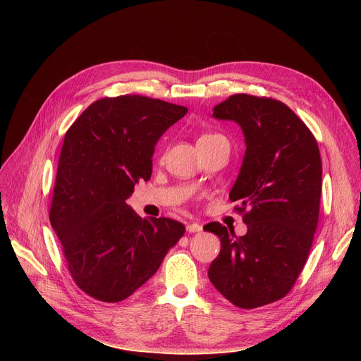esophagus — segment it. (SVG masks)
<instances>
[{"instance_id":"34e87169","label":"esophagus","mask_w":361,"mask_h":361,"mask_svg":"<svg viewBox=\"0 0 361 361\" xmlns=\"http://www.w3.org/2000/svg\"><path fill=\"white\" fill-rule=\"evenodd\" d=\"M185 228L188 233H199V231H202V225L197 222H193V224H187Z\"/></svg>"}]
</instances>
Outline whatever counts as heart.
Instances as JSON below:
<instances>
[{
	"instance_id": "heart-1",
	"label": "heart",
	"mask_w": 361,
	"mask_h": 361,
	"mask_svg": "<svg viewBox=\"0 0 361 361\" xmlns=\"http://www.w3.org/2000/svg\"><path fill=\"white\" fill-rule=\"evenodd\" d=\"M219 137V135H202L199 137V140H212V139H216Z\"/></svg>"
}]
</instances>
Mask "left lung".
<instances>
[{"mask_svg": "<svg viewBox=\"0 0 361 361\" xmlns=\"http://www.w3.org/2000/svg\"><path fill=\"white\" fill-rule=\"evenodd\" d=\"M212 116L235 121L245 140L240 174L230 192L247 234L219 222L221 252L207 276L234 306L256 309L286 297L305 268L319 221L322 161L309 127L272 98L238 93Z\"/></svg>", "mask_w": 361, "mask_h": 361, "instance_id": "8db88e82", "label": "left lung"}]
</instances>
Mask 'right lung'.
<instances>
[{
  "label": "right lung",
  "instance_id": "add662e5",
  "mask_svg": "<svg viewBox=\"0 0 361 361\" xmlns=\"http://www.w3.org/2000/svg\"><path fill=\"white\" fill-rule=\"evenodd\" d=\"M185 114L181 105L124 94L94 101L67 130L49 221L87 295L126 300L183 237L181 222L142 219L126 200L139 180L150 178L157 142Z\"/></svg>",
  "mask_w": 361,
  "mask_h": 361
}]
</instances>
